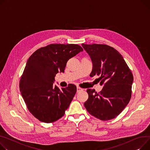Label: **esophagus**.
<instances>
[{"label":"esophagus","instance_id":"obj_1","mask_svg":"<svg viewBox=\"0 0 150 150\" xmlns=\"http://www.w3.org/2000/svg\"><path fill=\"white\" fill-rule=\"evenodd\" d=\"M83 91V88L79 87H77V92H79L81 91Z\"/></svg>","mask_w":150,"mask_h":150}]
</instances>
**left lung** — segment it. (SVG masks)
<instances>
[{"instance_id":"left-lung-1","label":"left lung","mask_w":150,"mask_h":150,"mask_svg":"<svg viewBox=\"0 0 150 150\" xmlns=\"http://www.w3.org/2000/svg\"><path fill=\"white\" fill-rule=\"evenodd\" d=\"M82 46L91 57V77L99 76L102 91L88 88V98L84 104L91 115L103 121L110 120L120 114L132 96L133 76L121 54L113 47L103 44Z\"/></svg>"}]
</instances>
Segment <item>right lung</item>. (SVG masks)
Returning <instances> with one entry per match:
<instances>
[{"instance_id": "right-lung-1", "label": "right lung", "mask_w": 150, "mask_h": 150, "mask_svg": "<svg viewBox=\"0 0 150 150\" xmlns=\"http://www.w3.org/2000/svg\"><path fill=\"white\" fill-rule=\"evenodd\" d=\"M83 51L75 44H51L28 58L19 88L28 110L40 121L52 123L64 115L76 87L70 84L59 89L54 84L55 76L63 73L69 59Z\"/></svg>"}]
</instances>
